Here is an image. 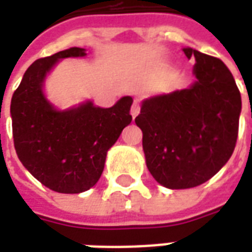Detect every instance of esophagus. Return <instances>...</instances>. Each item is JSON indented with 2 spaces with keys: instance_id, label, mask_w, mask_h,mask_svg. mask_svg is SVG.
Segmentation results:
<instances>
[{
  "instance_id": "obj_1",
  "label": "esophagus",
  "mask_w": 252,
  "mask_h": 252,
  "mask_svg": "<svg viewBox=\"0 0 252 252\" xmlns=\"http://www.w3.org/2000/svg\"><path fill=\"white\" fill-rule=\"evenodd\" d=\"M139 113H140V102H139L137 99H135V101H133V104H132V106H131V115H132V117L135 119V117H136Z\"/></svg>"
}]
</instances>
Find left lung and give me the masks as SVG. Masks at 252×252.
Here are the masks:
<instances>
[{
  "mask_svg": "<svg viewBox=\"0 0 252 252\" xmlns=\"http://www.w3.org/2000/svg\"><path fill=\"white\" fill-rule=\"evenodd\" d=\"M194 58L189 89L144 99L135 119L143 132L146 163L157 182L189 189L211 180L231 158L239 131L242 97L219 58L184 48Z\"/></svg>",
  "mask_w": 252,
  "mask_h": 252,
  "instance_id": "1",
  "label": "left lung"
}]
</instances>
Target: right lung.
I'll return each instance as SVG.
<instances>
[{
	"label": "right lung",
	"instance_id": "1",
	"mask_svg": "<svg viewBox=\"0 0 252 252\" xmlns=\"http://www.w3.org/2000/svg\"><path fill=\"white\" fill-rule=\"evenodd\" d=\"M71 47L41 58L25 71L10 102L14 148L24 167L48 189L75 194L93 188L104 171L106 153L131 124L132 97L112 108L92 101L68 110H57L43 94L47 72L59 59L85 57Z\"/></svg>",
	"mask_w": 252,
	"mask_h": 252
}]
</instances>
